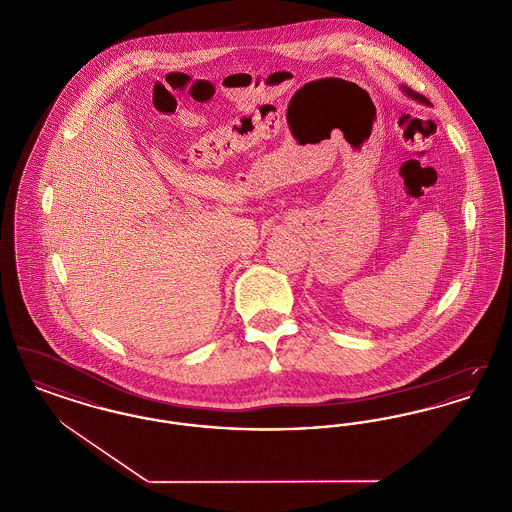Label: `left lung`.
I'll use <instances>...</instances> for the list:
<instances>
[{
    "instance_id": "1",
    "label": "left lung",
    "mask_w": 512,
    "mask_h": 512,
    "mask_svg": "<svg viewBox=\"0 0 512 512\" xmlns=\"http://www.w3.org/2000/svg\"><path fill=\"white\" fill-rule=\"evenodd\" d=\"M407 94H409V96H413L414 99H418V101H424V103H428V99L424 98V96H420V94H416V92H413V90H409V88H407Z\"/></svg>"
}]
</instances>
